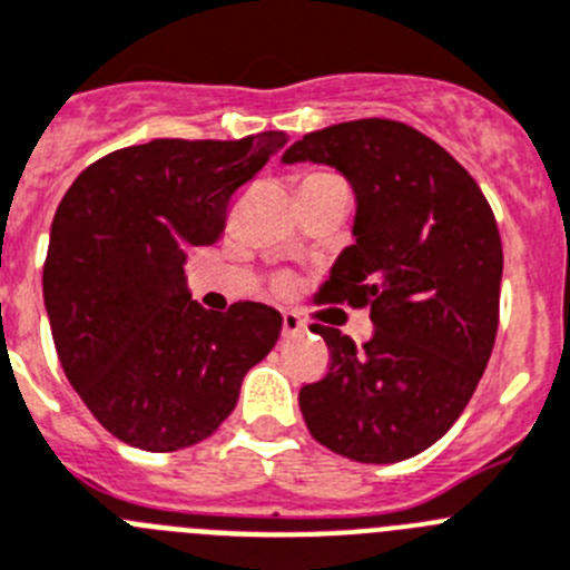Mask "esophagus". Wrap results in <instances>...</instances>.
I'll return each instance as SVG.
<instances>
[{"label": "esophagus", "instance_id": "34e87169", "mask_svg": "<svg viewBox=\"0 0 570 570\" xmlns=\"http://www.w3.org/2000/svg\"><path fill=\"white\" fill-rule=\"evenodd\" d=\"M306 326H304V321H301V317L295 315V312H284V317H281V335L284 337H295V335H301V332H304Z\"/></svg>", "mask_w": 570, "mask_h": 570}]
</instances>
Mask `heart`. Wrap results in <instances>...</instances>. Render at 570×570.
<instances>
[{
  "label": "heart",
  "instance_id": "obj_1",
  "mask_svg": "<svg viewBox=\"0 0 570 570\" xmlns=\"http://www.w3.org/2000/svg\"><path fill=\"white\" fill-rule=\"evenodd\" d=\"M321 178H337V176H332V173H323V170H312V173H306L304 181H321Z\"/></svg>",
  "mask_w": 570,
  "mask_h": 570
}]
</instances>
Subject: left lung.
<instances>
[{
    "label": "left lung",
    "instance_id": "left-lung-1",
    "mask_svg": "<svg viewBox=\"0 0 570 570\" xmlns=\"http://www.w3.org/2000/svg\"><path fill=\"white\" fill-rule=\"evenodd\" d=\"M286 164H332L355 187V244L323 304L368 306L374 335L312 323L330 368L297 394L312 438L357 463L409 460L469 406L500 323L502 244L471 173L438 141L392 119L306 132Z\"/></svg>",
    "mask_w": 570,
    "mask_h": 570
}]
</instances>
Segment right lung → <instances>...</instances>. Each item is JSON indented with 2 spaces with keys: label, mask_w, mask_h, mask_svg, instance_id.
<instances>
[{
  "label": "right lung",
  "mask_w": 570,
  "mask_h": 570,
  "mask_svg": "<svg viewBox=\"0 0 570 570\" xmlns=\"http://www.w3.org/2000/svg\"><path fill=\"white\" fill-rule=\"evenodd\" d=\"M281 145V130L156 138L107 153L61 198L42 273L56 355L121 443L178 451L207 440L278 341L273 306L207 312L189 301L184 264L222 238L235 193Z\"/></svg>",
  "instance_id": "1"
}]
</instances>
